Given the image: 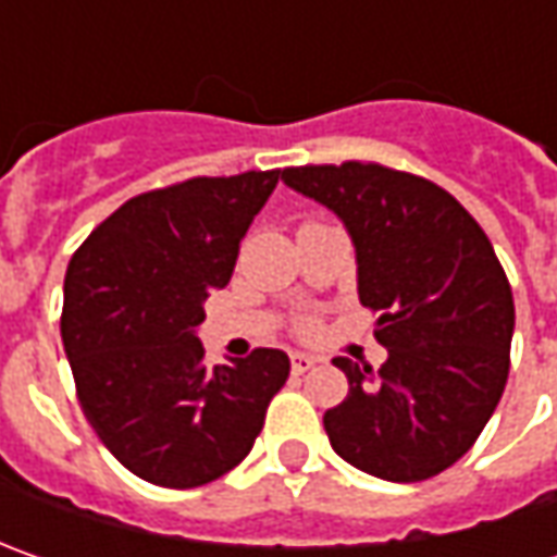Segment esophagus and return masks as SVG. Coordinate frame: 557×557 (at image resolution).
I'll return each mask as SVG.
<instances>
[{"mask_svg": "<svg viewBox=\"0 0 557 557\" xmlns=\"http://www.w3.org/2000/svg\"><path fill=\"white\" fill-rule=\"evenodd\" d=\"M319 362V356H310V354H290V372L294 374H304L310 372L312 366Z\"/></svg>", "mask_w": 557, "mask_h": 557, "instance_id": "34e87169", "label": "esophagus"}]
</instances>
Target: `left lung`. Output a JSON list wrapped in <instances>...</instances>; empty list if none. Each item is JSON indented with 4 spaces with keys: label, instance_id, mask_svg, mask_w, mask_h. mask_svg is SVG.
<instances>
[{
    "label": "left lung",
    "instance_id": "8db88e82",
    "mask_svg": "<svg viewBox=\"0 0 557 557\" xmlns=\"http://www.w3.org/2000/svg\"><path fill=\"white\" fill-rule=\"evenodd\" d=\"M325 203L356 247L359 304L387 362L337 356L350 391L325 412L332 449L394 483L428 481L474 446L508 381L515 300L478 220L446 188L381 163L282 170Z\"/></svg>",
    "mask_w": 557,
    "mask_h": 557
}]
</instances>
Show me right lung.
<instances>
[{
    "instance_id": "add662e5",
    "label": "right lung",
    "mask_w": 557,
    "mask_h": 557,
    "mask_svg": "<svg viewBox=\"0 0 557 557\" xmlns=\"http://www.w3.org/2000/svg\"><path fill=\"white\" fill-rule=\"evenodd\" d=\"M278 173L195 176L136 195L71 257L61 341L76 396L98 440L141 481L191 490L223 478L288 381L282 350L207 369L198 341L203 300L228 285Z\"/></svg>"
}]
</instances>
